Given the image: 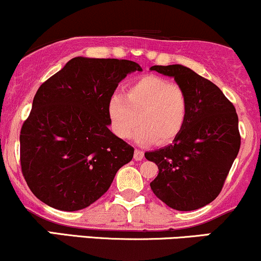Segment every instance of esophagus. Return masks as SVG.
Instances as JSON below:
<instances>
[{
  "mask_svg": "<svg viewBox=\"0 0 261 261\" xmlns=\"http://www.w3.org/2000/svg\"><path fill=\"white\" fill-rule=\"evenodd\" d=\"M144 156V153L142 150L140 149H135V153H134V159L135 161H142Z\"/></svg>",
  "mask_w": 261,
  "mask_h": 261,
  "instance_id": "1",
  "label": "esophagus"
}]
</instances>
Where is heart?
Segmentation results:
<instances>
[{
  "label": "heart",
  "instance_id": "b5f03b06",
  "mask_svg": "<svg viewBox=\"0 0 261 261\" xmlns=\"http://www.w3.org/2000/svg\"><path fill=\"white\" fill-rule=\"evenodd\" d=\"M188 100L182 87L163 77L148 75L134 81L126 93H114L108 100V115L120 139L134 135L141 144H168L181 134L187 119Z\"/></svg>",
  "mask_w": 261,
  "mask_h": 261
}]
</instances>
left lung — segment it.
<instances>
[{
  "label": "left lung",
  "instance_id": "1",
  "mask_svg": "<svg viewBox=\"0 0 261 261\" xmlns=\"http://www.w3.org/2000/svg\"><path fill=\"white\" fill-rule=\"evenodd\" d=\"M150 70L172 77L188 100L181 134L169 146L144 153L159 169L150 188L172 209H199L219 196L240 150L236 109L216 85L190 68L153 65Z\"/></svg>",
  "mask_w": 261,
  "mask_h": 261
}]
</instances>
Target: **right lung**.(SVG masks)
Here are the masks:
<instances>
[{"label": "right lung", "mask_w": 261, "mask_h": 261, "mask_svg": "<svg viewBox=\"0 0 261 261\" xmlns=\"http://www.w3.org/2000/svg\"><path fill=\"white\" fill-rule=\"evenodd\" d=\"M140 64L75 57L37 90L20 131V164L41 202L64 212L95 203L134 148L109 130L108 100Z\"/></svg>", "instance_id": "right-lung-1"}]
</instances>
